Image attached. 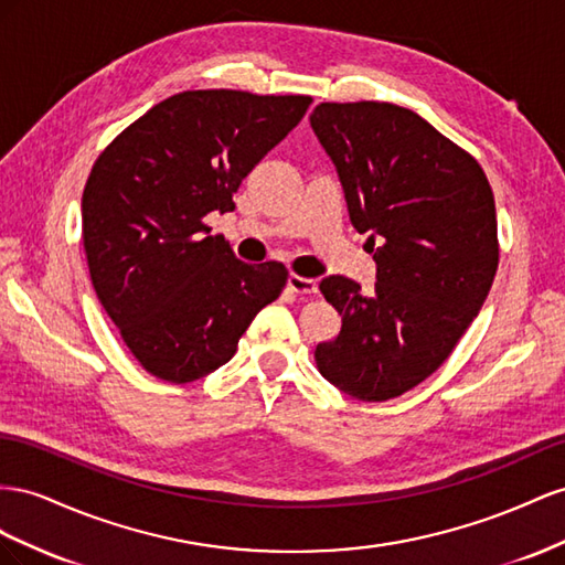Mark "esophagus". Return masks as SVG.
Listing matches in <instances>:
<instances>
[{"label":"esophagus","mask_w":565,"mask_h":565,"mask_svg":"<svg viewBox=\"0 0 565 565\" xmlns=\"http://www.w3.org/2000/svg\"><path fill=\"white\" fill-rule=\"evenodd\" d=\"M288 288H291V291L298 296H312V294H317V281L308 279V277H300V274H291V277H288Z\"/></svg>","instance_id":"esophagus-1"}]
</instances>
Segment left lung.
<instances>
[{
  "instance_id": "obj_1",
  "label": "left lung",
  "mask_w": 565,
  "mask_h": 565,
  "mask_svg": "<svg viewBox=\"0 0 565 565\" xmlns=\"http://www.w3.org/2000/svg\"><path fill=\"white\" fill-rule=\"evenodd\" d=\"M310 122L376 260L372 294L341 274L321 279L343 327L315 362L345 395L385 402L426 381L486 302L499 265L494 196L478 160L409 108L329 102Z\"/></svg>"
}]
</instances>
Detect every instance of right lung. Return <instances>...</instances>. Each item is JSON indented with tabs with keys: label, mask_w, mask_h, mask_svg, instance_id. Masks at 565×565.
Returning a JSON list of instances; mask_svg holds the SVG:
<instances>
[{
	"label": "right lung",
	"mask_w": 565,
	"mask_h": 565,
	"mask_svg": "<svg viewBox=\"0 0 565 565\" xmlns=\"http://www.w3.org/2000/svg\"><path fill=\"white\" fill-rule=\"evenodd\" d=\"M305 94L189 89L156 104L94 160L83 191L89 277L127 350L168 383L227 364L288 269L241 263L207 213L310 108Z\"/></svg>",
	"instance_id": "add662e5"
}]
</instances>
